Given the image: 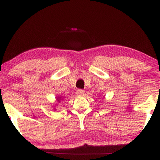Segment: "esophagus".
Instances as JSON below:
<instances>
[{
  "label": "esophagus",
  "instance_id": "obj_1",
  "mask_svg": "<svg viewBox=\"0 0 160 160\" xmlns=\"http://www.w3.org/2000/svg\"><path fill=\"white\" fill-rule=\"evenodd\" d=\"M84 93H85V91L82 90H78L76 91V94L78 95H82V94H84Z\"/></svg>",
  "mask_w": 160,
  "mask_h": 160
}]
</instances>
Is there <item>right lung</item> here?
Listing matches in <instances>:
<instances>
[{"mask_svg":"<svg viewBox=\"0 0 160 160\" xmlns=\"http://www.w3.org/2000/svg\"><path fill=\"white\" fill-rule=\"evenodd\" d=\"M63 99H64L63 97H62V96H58L57 97H56V102H61V101H63ZM55 106H56V105H55ZM53 107H54V106H53ZM54 109L56 110V108H55V109Z\"/></svg>","mask_w":160,"mask_h":160,"instance_id":"obj_1","label":"right lung"}]
</instances>
